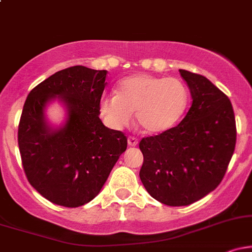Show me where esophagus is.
<instances>
[{
    "label": "esophagus",
    "mask_w": 252,
    "mask_h": 252,
    "mask_svg": "<svg viewBox=\"0 0 252 252\" xmlns=\"http://www.w3.org/2000/svg\"><path fill=\"white\" fill-rule=\"evenodd\" d=\"M137 143H138L137 138H135L134 136H129V137H128L129 147H136V146H137Z\"/></svg>",
    "instance_id": "obj_1"
}]
</instances>
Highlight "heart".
Listing matches in <instances>:
<instances>
[{
  "label": "heart",
  "instance_id": "heart-1",
  "mask_svg": "<svg viewBox=\"0 0 252 252\" xmlns=\"http://www.w3.org/2000/svg\"><path fill=\"white\" fill-rule=\"evenodd\" d=\"M189 90L178 78L138 73L117 85V94L99 100V114L110 128L129 126L136 112L138 126L146 134H161L174 126L189 105Z\"/></svg>",
  "mask_w": 252,
  "mask_h": 252
}]
</instances>
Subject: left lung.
Masks as SVG:
<instances>
[{
  "label": "left lung",
  "mask_w": 252,
  "mask_h": 252,
  "mask_svg": "<svg viewBox=\"0 0 252 252\" xmlns=\"http://www.w3.org/2000/svg\"><path fill=\"white\" fill-rule=\"evenodd\" d=\"M192 105L178 126L143 137L140 178L147 192L168 206H186L217 189L235 152L232 104L206 77L179 70Z\"/></svg>",
  "instance_id": "obj_1"
}]
</instances>
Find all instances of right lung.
Returning <instances> with one entry per match:
<instances>
[{"instance_id": "add662e5", "label": "right lung", "mask_w": 252, "mask_h": 252, "mask_svg": "<svg viewBox=\"0 0 252 252\" xmlns=\"http://www.w3.org/2000/svg\"><path fill=\"white\" fill-rule=\"evenodd\" d=\"M106 73L72 66L40 83L26 99L17 132L22 166L32 186L53 204L78 207L91 201L126 152L123 132L99 118ZM53 100L66 109L59 128L45 120Z\"/></svg>"}]
</instances>
